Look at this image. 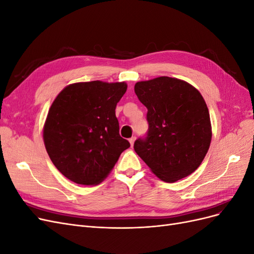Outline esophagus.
Returning a JSON list of instances; mask_svg holds the SVG:
<instances>
[{"instance_id":"34e87169","label":"esophagus","mask_w":254,"mask_h":254,"mask_svg":"<svg viewBox=\"0 0 254 254\" xmlns=\"http://www.w3.org/2000/svg\"><path fill=\"white\" fill-rule=\"evenodd\" d=\"M134 141H135V137L134 136H132L131 139H129V143H130V145H131V147H132L133 144H134Z\"/></svg>"}]
</instances>
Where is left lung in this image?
<instances>
[{"mask_svg": "<svg viewBox=\"0 0 254 254\" xmlns=\"http://www.w3.org/2000/svg\"><path fill=\"white\" fill-rule=\"evenodd\" d=\"M147 108L148 132L133 148L162 181L173 183L194 173L212 139L210 113L202 95L189 82L167 76L135 83Z\"/></svg>", "mask_w": 254, "mask_h": 254, "instance_id": "1", "label": "left lung"}]
</instances>
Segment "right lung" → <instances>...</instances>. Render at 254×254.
I'll list each match as a JSON object with an SVG mask.
<instances>
[{
  "instance_id": "add662e5",
  "label": "right lung",
  "mask_w": 254,
  "mask_h": 254,
  "mask_svg": "<svg viewBox=\"0 0 254 254\" xmlns=\"http://www.w3.org/2000/svg\"><path fill=\"white\" fill-rule=\"evenodd\" d=\"M127 83L101 80L66 86L49 109L43 141L53 164L65 178L96 186L130 147L120 135L115 108Z\"/></svg>"
}]
</instances>
